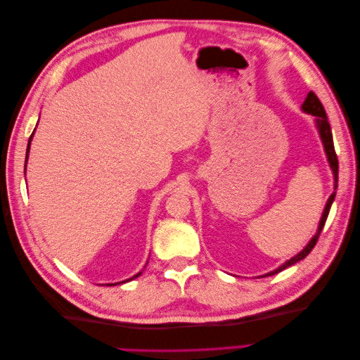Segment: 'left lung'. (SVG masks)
Returning a JSON list of instances; mask_svg holds the SVG:
<instances>
[{
	"label": "left lung",
	"instance_id": "obj_1",
	"mask_svg": "<svg viewBox=\"0 0 360 360\" xmlns=\"http://www.w3.org/2000/svg\"><path fill=\"white\" fill-rule=\"evenodd\" d=\"M302 110H303L304 112H308V114L314 115V118H315V124H317V129H319V132H320V136H321V141H323V146H324V151H326V155H328V160H329L330 168H332V171H333L335 189H336V188H338V156H336V153H335L332 130H330V124H329V122H328V115H326V111H324V108H323V103L320 102L319 97L315 96V93L309 91L308 96H307V99H304V102H303V105H302ZM333 200H335V192L330 195V198L328 200V204H326L324 212H323V214H321V221H320V225H319V230H317V233H315V236L311 238V242L307 245V248H304V249L302 250V252H299L296 257H292L291 259L285 261V263L282 264L281 267H278V269L274 270V271H270V274H267V275L279 274V271H282V270L290 267V266H292V264H296L297 261L303 259L304 257H307V255L311 252V250H312L314 246H315V243H317L321 231H323V226H324L326 219H328V216H329V212H330V207H332Z\"/></svg>",
	"mask_w": 360,
	"mask_h": 360
}]
</instances>
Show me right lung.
<instances>
[{"label":"right lung","instance_id":"1","mask_svg":"<svg viewBox=\"0 0 360 360\" xmlns=\"http://www.w3.org/2000/svg\"><path fill=\"white\" fill-rule=\"evenodd\" d=\"M32 134H34V132H32ZM32 134H31V136H30V143H31V138H32ZM30 143H28V147H27V159H28V151H30ZM141 275V271H139V274L138 275H135L134 278H130V279H127V281H132V279H135V278H138ZM123 282H126V281H123ZM110 285H115V284H110Z\"/></svg>","mask_w":360,"mask_h":360}]
</instances>
